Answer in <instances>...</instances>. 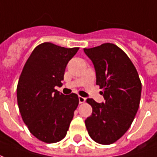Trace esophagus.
I'll return each mask as SVG.
<instances>
[{"instance_id": "34e87169", "label": "esophagus", "mask_w": 157, "mask_h": 157, "mask_svg": "<svg viewBox=\"0 0 157 157\" xmlns=\"http://www.w3.org/2000/svg\"><path fill=\"white\" fill-rule=\"evenodd\" d=\"M78 98H79V102H80V103H83V102H85V101H86L85 98H83V97H81V96H79Z\"/></svg>"}]
</instances>
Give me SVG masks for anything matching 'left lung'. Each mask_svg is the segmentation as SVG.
<instances>
[{
  "label": "left lung",
  "instance_id": "left-lung-1",
  "mask_svg": "<svg viewBox=\"0 0 157 157\" xmlns=\"http://www.w3.org/2000/svg\"><path fill=\"white\" fill-rule=\"evenodd\" d=\"M94 65L97 85L102 89L105 102L86 99L92 113L85 120L90 137L97 143L110 145L130 127L138 111L141 82L128 55L113 44L84 48Z\"/></svg>",
  "mask_w": 157,
  "mask_h": 157
}]
</instances>
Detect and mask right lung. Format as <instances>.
I'll return each mask as SVG.
<instances>
[{
    "instance_id": "obj_1",
    "label": "right lung",
    "mask_w": 157,
    "mask_h": 157,
    "mask_svg": "<svg viewBox=\"0 0 157 157\" xmlns=\"http://www.w3.org/2000/svg\"><path fill=\"white\" fill-rule=\"evenodd\" d=\"M79 48H64L45 42L38 45L22 69L17 98L22 120L33 136L45 143L65 138L79 104L75 93L63 95L65 67Z\"/></svg>"
}]
</instances>
